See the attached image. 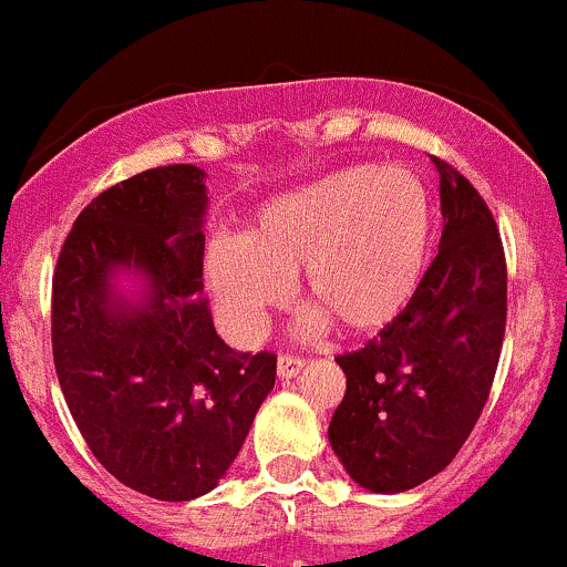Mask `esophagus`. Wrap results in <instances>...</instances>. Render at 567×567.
<instances>
[{
	"instance_id": "1",
	"label": "esophagus",
	"mask_w": 567,
	"mask_h": 567,
	"mask_svg": "<svg viewBox=\"0 0 567 567\" xmlns=\"http://www.w3.org/2000/svg\"><path fill=\"white\" fill-rule=\"evenodd\" d=\"M302 367H306V361H302V358H297V355H281V358H278V378H281V380L297 378Z\"/></svg>"
}]
</instances>
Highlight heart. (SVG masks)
<instances>
[{"instance_id":"b5f03b06","label":"heart","mask_w":567,"mask_h":567,"mask_svg":"<svg viewBox=\"0 0 567 567\" xmlns=\"http://www.w3.org/2000/svg\"><path fill=\"white\" fill-rule=\"evenodd\" d=\"M433 206L408 167L358 165L270 200L243 239H215L206 281L234 333H259L302 272V295L341 333L394 322L422 284Z\"/></svg>"}]
</instances>
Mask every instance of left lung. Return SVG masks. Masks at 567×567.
Listing matches in <instances>:
<instances>
[{
	"mask_svg": "<svg viewBox=\"0 0 567 567\" xmlns=\"http://www.w3.org/2000/svg\"><path fill=\"white\" fill-rule=\"evenodd\" d=\"M441 176L439 256L405 311L361 350L336 358L344 400L328 439L372 493H402L444 472L491 394L507 322V265L496 220L463 173Z\"/></svg>",
	"mask_w": 567,
	"mask_h": 567,
	"instance_id": "1",
	"label": "left lung"
}]
</instances>
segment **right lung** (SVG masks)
I'll return each instance as SVG.
<instances>
[{
  "label": "right lung",
  "instance_id": "right-lung-1",
  "mask_svg": "<svg viewBox=\"0 0 567 567\" xmlns=\"http://www.w3.org/2000/svg\"><path fill=\"white\" fill-rule=\"evenodd\" d=\"M206 173L151 167L82 209L52 281V350L95 461L162 502L209 493L276 385L272 352L217 336L204 289ZM144 281L123 292L116 278Z\"/></svg>",
  "mask_w": 567,
  "mask_h": 567
}]
</instances>
